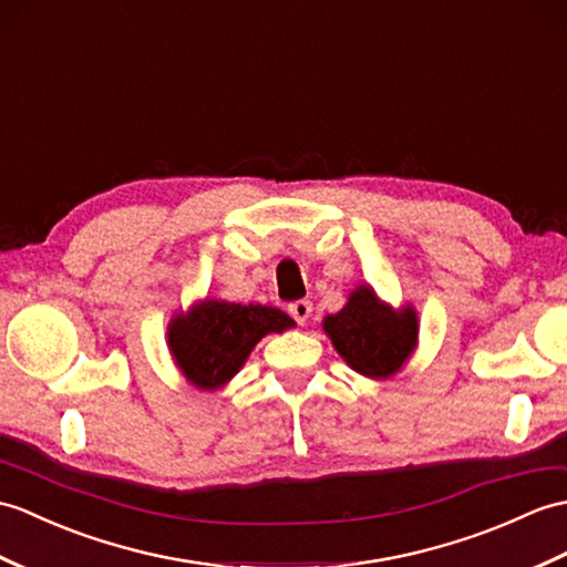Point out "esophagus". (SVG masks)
Instances as JSON below:
<instances>
[{"mask_svg": "<svg viewBox=\"0 0 567 567\" xmlns=\"http://www.w3.org/2000/svg\"><path fill=\"white\" fill-rule=\"evenodd\" d=\"M287 311H289V316H292V319H295L299 326H305V323L309 321L311 311H313V305H311L309 299H297V301H292V305L287 307Z\"/></svg>", "mask_w": 567, "mask_h": 567, "instance_id": "34e87169", "label": "esophagus"}]
</instances>
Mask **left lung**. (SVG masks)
<instances>
[{"mask_svg":"<svg viewBox=\"0 0 567 567\" xmlns=\"http://www.w3.org/2000/svg\"><path fill=\"white\" fill-rule=\"evenodd\" d=\"M323 328L352 370L374 379L396 372L417 343L415 311H391L370 287L354 289L348 305L328 316Z\"/></svg>","mask_w":567,"mask_h":567,"instance_id":"obj_1","label":"left lung"}]
</instances>
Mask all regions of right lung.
Here are the masks:
<instances>
[{
    "mask_svg": "<svg viewBox=\"0 0 567 567\" xmlns=\"http://www.w3.org/2000/svg\"><path fill=\"white\" fill-rule=\"evenodd\" d=\"M295 326L275 307L207 299L168 328V348L190 384L215 389L241 370L258 340Z\"/></svg>",
    "mask_w": 567,
    "mask_h": 567,
    "instance_id": "add662e5",
    "label": "right lung"
}]
</instances>
